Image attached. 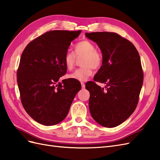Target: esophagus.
<instances>
[{
  "label": "esophagus",
  "mask_w": 160,
  "mask_h": 160,
  "mask_svg": "<svg viewBox=\"0 0 160 160\" xmlns=\"http://www.w3.org/2000/svg\"><path fill=\"white\" fill-rule=\"evenodd\" d=\"M81 85H82V88H85V84L84 82H81Z\"/></svg>",
  "instance_id": "1"
}]
</instances>
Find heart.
<instances>
[{"mask_svg": "<svg viewBox=\"0 0 160 160\" xmlns=\"http://www.w3.org/2000/svg\"><path fill=\"white\" fill-rule=\"evenodd\" d=\"M77 57H83L82 59V67L76 69L69 74L68 77L72 80L84 82L92 75L94 69H99L103 63V55L95 48L92 42L84 40L78 42L74 47V52L68 51L63 57V63L68 69L73 68Z\"/></svg>", "mask_w": 160, "mask_h": 160, "instance_id": "obj_1", "label": "heart"}]
</instances>
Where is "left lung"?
Listing matches in <instances>:
<instances>
[{
	"instance_id": "8db88e82",
	"label": "left lung",
	"mask_w": 160,
	"mask_h": 160,
	"mask_svg": "<svg viewBox=\"0 0 160 160\" xmlns=\"http://www.w3.org/2000/svg\"><path fill=\"white\" fill-rule=\"evenodd\" d=\"M86 36L95 42L103 63L94 80L86 84L90 92L89 110L98 124L113 128L126 120L137 108L143 82L140 56L134 44L113 32H91Z\"/></svg>"
}]
</instances>
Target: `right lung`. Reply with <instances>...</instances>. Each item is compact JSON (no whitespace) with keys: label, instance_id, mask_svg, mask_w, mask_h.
<instances>
[{"label":"right lung","instance_id":"right-lung-1","mask_svg":"<svg viewBox=\"0 0 160 160\" xmlns=\"http://www.w3.org/2000/svg\"><path fill=\"white\" fill-rule=\"evenodd\" d=\"M81 30H52L28 44L20 59L17 81L23 108L39 124L52 126L63 121L81 84L63 80L67 68L63 57Z\"/></svg>","mask_w":160,"mask_h":160}]
</instances>
